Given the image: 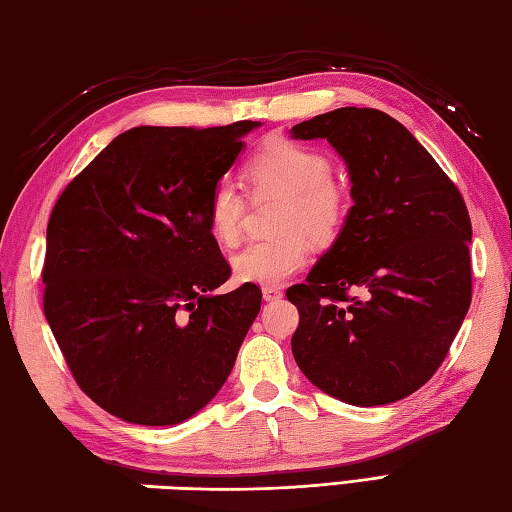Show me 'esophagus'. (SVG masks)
Returning a JSON list of instances; mask_svg holds the SVG:
<instances>
[{
	"label": "esophagus",
	"instance_id": "esophagus-1",
	"mask_svg": "<svg viewBox=\"0 0 512 512\" xmlns=\"http://www.w3.org/2000/svg\"><path fill=\"white\" fill-rule=\"evenodd\" d=\"M263 298L265 301H281L283 289L281 287H263Z\"/></svg>",
	"mask_w": 512,
	"mask_h": 512
}]
</instances>
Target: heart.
Returning a JSON list of instances; mask_svg holds the SVG:
<instances>
[{"label":"heart","instance_id":"heart-1","mask_svg":"<svg viewBox=\"0 0 512 512\" xmlns=\"http://www.w3.org/2000/svg\"><path fill=\"white\" fill-rule=\"evenodd\" d=\"M327 153L310 144L269 138L245 167L254 196H283L276 236L260 238L231 258L238 281L274 287L285 283L312 254V240L332 245L347 223L350 194L332 178ZM247 202L234 182L223 180L207 202L209 231L220 245L234 247L243 234Z\"/></svg>","mask_w":512,"mask_h":512}]
</instances>
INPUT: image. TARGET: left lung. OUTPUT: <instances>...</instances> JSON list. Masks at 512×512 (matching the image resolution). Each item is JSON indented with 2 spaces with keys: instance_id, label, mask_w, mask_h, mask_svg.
<instances>
[{
  "instance_id": "1",
  "label": "left lung",
  "mask_w": 512,
  "mask_h": 512,
  "mask_svg": "<svg viewBox=\"0 0 512 512\" xmlns=\"http://www.w3.org/2000/svg\"><path fill=\"white\" fill-rule=\"evenodd\" d=\"M292 138L330 142L354 198L341 236L287 289L301 316L294 359L352 406L406 399L439 370L472 301L466 202L383 111L343 106L296 124Z\"/></svg>"
}]
</instances>
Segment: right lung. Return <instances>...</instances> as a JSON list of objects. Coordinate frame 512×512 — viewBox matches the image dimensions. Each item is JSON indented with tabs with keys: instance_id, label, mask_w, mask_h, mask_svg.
Wrapping results in <instances>:
<instances>
[{
	"instance_id": "right-lung-1",
	"label": "right lung",
	"mask_w": 512,
	"mask_h": 512,
	"mask_svg": "<svg viewBox=\"0 0 512 512\" xmlns=\"http://www.w3.org/2000/svg\"><path fill=\"white\" fill-rule=\"evenodd\" d=\"M258 124L129 129L55 202L44 316L77 385L113 417L173 426L234 368L263 294L211 296L231 267L207 202Z\"/></svg>"
}]
</instances>
